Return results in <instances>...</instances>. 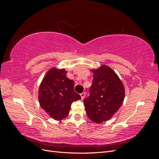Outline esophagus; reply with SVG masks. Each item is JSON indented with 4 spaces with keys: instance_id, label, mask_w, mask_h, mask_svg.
Masks as SVG:
<instances>
[{
    "instance_id": "1",
    "label": "esophagus",
    "mask_w": 159,
    "mask_h": 159,
    "mask_svg": "<svg viewBox=\"0 0 159 159\" xmlns=\"http://www.w3.org/2000/svg\"><path fill=\"white\" fill-rule=\"evenodd\" d=\"M80 95H81V99H84V98H85V93H84V92L81 93H80Z\"/></svg>"
}]
</instances>
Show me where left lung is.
Here are the masks:
<instances>
[{
  "label": "left lung",
  "mask_w": 159,
  "mask_h": 159,
  "mask_svg": "<svg viewBox=\"0 0 159 159\" xmlns=\"http://www.w3.org/2000/svg\"><path fill=\"white\" fill-rule=\"evenodd\" d=\"M93 74L90 95L84 100L89 119L102 123L111 119L124 101L125 87L117 74L106 65L91 69Z\"/></svg>",
  "instance_id": "left-lung-1"
}]
</instances>
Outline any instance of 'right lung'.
<instances>
[{"instance_id": "1", "label": "right lung", "mask_w": 159, "mask_h": 159, "mask_svg": "<svg viewBox=\"0 0 159 159\" xmlns=\"http://www.w3.org/2000/svg\"><path fill=\"white\" fill-rule=\"evenodd\" d=\"M67 72L64 68L52 67L46 72L38 88L40 105L56 121L68 116L71 103L81 99L74 89V81L67 77Z\"/></svg>"}]
</instances>
